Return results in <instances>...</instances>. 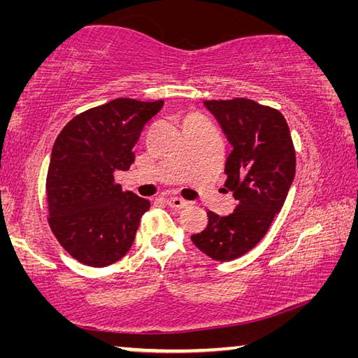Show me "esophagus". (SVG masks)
<instances>
[{
  "instance_id": "obj_1",
  "label": "esophagus",
  "mask_w": 358,
  "mask_h": 358,
  "mask_svg": "<svg viewBox=\"0 0 358 358\" xmlns=\"http://www.w3.org/2000/svg\"><path fill=\"white\" fill-rule=\"evenodd\" d=\"M167 205L172 208L181 210V208H186L187 205H189V202L185 201V199H181V197H167Z\"/></svg>"
}]
</instances>
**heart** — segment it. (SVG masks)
I'll return each instance as SVG.
<instances>
[{
    "mask_svg": "<svg viewBox=\"0 0 358 358\" xmlns=\"http://www.w3.org/2000/svg\"><path fill=\"white\" fill-rule=\"evenodd\" d=\"M189 118H197V117H189Z\"/></svg>",
    "mask_w": 358,
    "mask_h": 358,
    "instance_id": "b5f03b06",
    "label": "heart"
}]
</instances>
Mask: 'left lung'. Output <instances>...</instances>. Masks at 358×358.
I'll list each match as a JSON object with an SVG mask.
<instances>
[{"label":"left lung","instance_id":"1","mask_svg":"<svg viewBox=\"0 0 358 358\" xmlns=\"http://www.w3.org/2000/svg\"><path fill=\"white\" fill-rule=\"evenodd\" d=\"M232 145L224 191L237 207L227 216L207 211L208 224L191 240L213 260L227 262L251 251L286 201L295 177V148L286 118L273 107L246 98L205 101Z\"/></svg>","mask_w":358,"mask_h":358}]
</instances>
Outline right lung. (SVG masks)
I'll list each match as a JSON object with an SVG mask.
<instances>
[{"label": "right lung", "mask_w": 358, "mask_h": 358, "mask_svg": "<svg viewBox=\"0 0 358 358\" xmlns=\"http://www.w3.org/2000/svg\"><path fill=\"white\" fill-rule=\"evenodd\" d=\"M162 106L117 98L78 113L58 134L45 181L48 226L80 264L101 268L131 250L150 202L121 189L113 173L131 167L142 129Z\"/></svg>", "instance_id": "right-lung-1"}]
</instances>
